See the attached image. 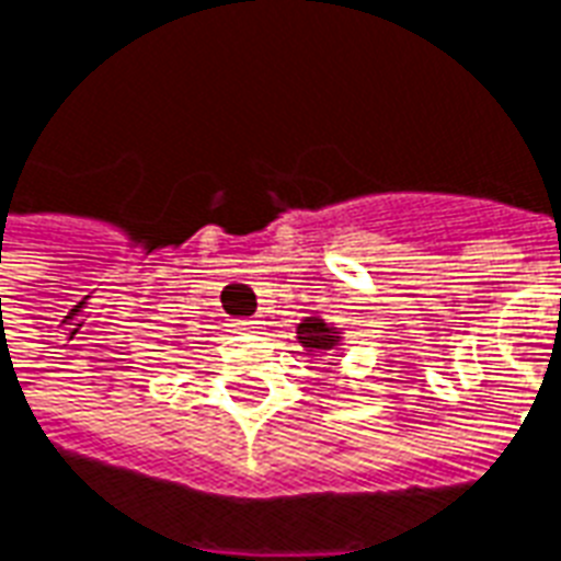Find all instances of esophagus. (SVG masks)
I'll use <instances>...</instances> for the list:
<instances>
[{"mask_svg":"<svg viewBox=\"0 0 561 561\" xmlns=\"http://www.w3.org/2000/svg\"><path fill=\"white\" fill-rule=\"evenodd\" d=\"M238 332H259L262 329V320H255V318H241V320H234L232 323Z\"/></svg>","mask_w":561,"mask_h":561,"instance_id":"esophagus-1","label":"esophagus"}]
</instances>
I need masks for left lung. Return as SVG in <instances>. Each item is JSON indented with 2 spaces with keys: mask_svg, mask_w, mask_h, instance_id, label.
<instances>
[{
  "mask_svg": "<svg viewBox=\"0 0 561 561\" xmlns=\"http://www.w3.org/2000/svg\"><path fill=\"white\" fill-rule=\"evenodd\" d=\"M297 341L299 347L306 350V356H329V353H341L344 335L335 323H327L320 314H311L297 323Z\"/></svg>",
  "mask_w": 561,
  "mask_h": 561,
  "instance_id": "obj_1",
  "label": "left lung"
}]
</instances>
